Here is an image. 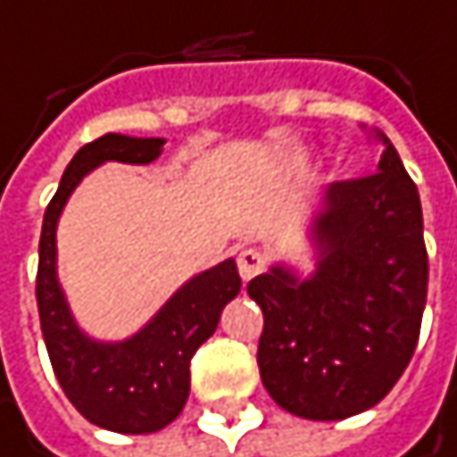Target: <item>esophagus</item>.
Returning a JSON list of instances; mask_svg holds the SVG:
<instances>
[{"label":"esophagus","instance_id":"34e87169","mask_svg":"<svg viewBox=\"0 0 457 457\" xmlns=\"http://www.w3.org/2000/svg\"><path fill=\"white\" fill-rule=\"evenodd\" d=\"M265 265H268V260H265V254L257 252V249H244V252L238 254V273H241L244 281H252L254 276H260V273L265 270Z\"/></svg>","mask_w":457,"mask_h":457}]
</instances>
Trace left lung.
I'll return each mask as SVG.
<instances>
[{
	"label": "left lung",
	"mask_w": 457,
	"mask_h": 457,
	"mask_svg": "<svg viewBox=\"0 0 457 457\" xmlns=\"http://www.w3.org/2000/svg\"><path fill=\"white\" fill-rule=\"evenodd\" d=\"M375 173L335 181L313 224L308 281L273 268L249 281L265 329L257 364L292 415L343 420L375 407L407 370L428 295L423 208L394 144Z\"/></svg>",
	"instance_id": "obj_1"
}]
</instances>
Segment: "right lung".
<instances>
[{
    "mask_svg": "<svg viewBox=\"0 0 457 457\" xmlns=\"http://www.w3.org/2000/svg\"><path fill=\"white\" fill-rule=\"evenodd\" d=\"M160 152L162 138L120 133L85 144L66 165L58 192L47 203L39 238L37 308L53 372L85 420L117 434H152L176 420L189 396V361L195 351L213 335L221 308L241 292L236 262L224 260L184 284L125 343H93L77 329L55 278V224L63 203L79 179L104 160L141 165L157 160Z\"/></svg>",
    "mask_w": 457,
    "mask_h": 457,
    "instance_id": "right-lung-1",
    "label": "right lung"
}]
</instances>
